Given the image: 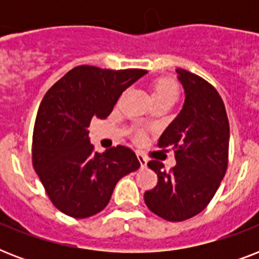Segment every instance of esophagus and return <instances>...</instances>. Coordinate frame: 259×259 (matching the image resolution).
<instances>
[{
	"instance_id": "obj_1",
	"label": "esophagus",
	"mask_w": 259,
	"mask_h": 259,
	"mask_svg": "<svg viewBox=\"0 0 259 259\" xmlns=\"http://www.w3.org/2000/svg\"><path fill=\"white\" fill-rule=\"evenodd\" d=\"M137 157H138V161L141 162V166H144V168H145L146 164H148V158H146L145 156L141 153H137Z\"/></svg>"
}]
</instances>
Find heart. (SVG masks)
Here are the masks:
<instances>
[{"label": "heart", "mask_w": 259, "mask_h": 259, "mask_svg": "<svg viewBox=\"0 0 259 259\" xmlns=\"http://www.w3.org/2000/svg\"><path fill=\"white\" fill-rule=\"evenodd\" d=\"M177 97V86L172 80H158L153 87V99H161V98H173Z\"/></svg>", "instance_id": "1"}]
</instances>
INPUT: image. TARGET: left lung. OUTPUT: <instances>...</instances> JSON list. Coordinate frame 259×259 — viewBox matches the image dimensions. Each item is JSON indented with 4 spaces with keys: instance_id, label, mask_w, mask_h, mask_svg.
<instances>
[{
    "instance_id": "1",
    "label": "left lung",
    "mask_w": 259,
    "mask_h": 259,
    "mask_svg": "<svg viewBox=\"0 0 259 259\" xmlns=\"http://www.w3.org/2000/svg\"><path fill=\"white\" fill-rule=\"evenodd\" d=\"M176 72L184 105L158 140L160 148H172L176 165L164 170L162 162H148L158 181L144 193L148 208L169 222L187 221L208 205L227 170L230 141L229 118L215 87L192 72Z\"/></svg>"
}]
</instances>
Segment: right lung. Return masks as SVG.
Masks as SVG:
<instances>
[{"mask_svg": "<svg viewBox=\"0 0 259 259\" xmlns=\"http://www.w3.org/2000/svg\"><path fill=\"white\" fill-rule=\"evenodd\" d=\"M145 70L79 66L42 98L34 122L32 162L52 204L68 217H93L109 204L115 185L140 168L133 150L118 145L98 153L89 127L105 119L118 98Z\"/></svg>", "mask_w": 259, "mask_h": 259, "instance_id": "add662e5", "label": "right lung"}]
</instances>
